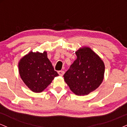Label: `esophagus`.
I'll return each instance as SVG.
<instances>
[{"label":"esophagus","mask_w":127,"mask_h":127,"mask_svg":"<svg viewBox=\"0 0 127 127\" xmlns=\"http://www.w3.org/2000/svg\"><path fill=\"white\" fill-rule=\"evenodd\" d=\"M58 73L59 74L60 76H63L64 75V72L63 70H60L58 72Z\"/></svg>","instance_id":"1"}]
</instances>
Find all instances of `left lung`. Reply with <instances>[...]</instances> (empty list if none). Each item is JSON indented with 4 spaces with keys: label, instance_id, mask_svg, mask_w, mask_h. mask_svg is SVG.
Returning a JSON list of instances; mask_svg holds the SVG:
<instances>
[{
    "label": "left lung",
    "instance_id": "left-lung-1",
    "mask_svg": "<svg viewBox=\"0 0 127 127\" xmlns=\"http://www.w3.org/2000/svg\"><path fill=\"white\" fill-rule=\"evenodd\" d=\"M77 59L64 75V81L74 94L88 95L101 85L104 79V62L89 47L75 52Z\"/></svg>",
    "mask_w": 127,
    "mask_h": 127
}]
</instances>
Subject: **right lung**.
I'll return each mask as SVG.
<instances>
[{"mask_svg":"<svg viewBox=\"0 0 127 127\" xmlns=\"http://www.w3.org/2000/svg\"><path fill=\"white\" fill-rule=\"evenodd\" d=\"M18 68L21 79L34 93H41L59 76L48 59L46 51L29 52L20 59Z\"/></svg>","mask_w":127,"mask_h":127,"instance_id":"obj_1","label":"right lung"}]
</instances>
